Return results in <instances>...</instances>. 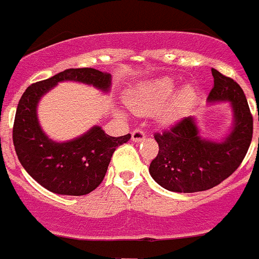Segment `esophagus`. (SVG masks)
Instances as JSON below:
<instances>
[{"label": "esophagus", "mask_w": 259, "mask_h": 259, "mask_svg": "<svg viewBox=\"0 0 259 259\" xmlns=\"http://www.w3.org/2000/svg\"><path fill=\"white\" fill-rule=\"evenodd\" d=\"M131 136H132V141H135V143H139V141H141L145 139V132H144L143 130H140V128H136V130H134V131H132Z\"/></svg>", "instance_id": "obj_1"}]
</instances>
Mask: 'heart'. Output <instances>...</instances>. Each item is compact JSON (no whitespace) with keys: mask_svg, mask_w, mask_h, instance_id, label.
Instances as JSON below:
<instances>
[{"mask_svg":"<svg viewBox=\"0 0 259 259\" xmlns=\"http://www.w3.org/2000/svg\"><path fill=\"white\" fill-rule=\"evenodd\" d=\"M175 91V83L170 77H162V79L153 80L149 83L144 84L137 89V92L131 100V106L136 111L150 113L158 109L159 106L171 97ZM194 97V91L189 87L180 89L174 97L172 102L166 110V119L172 120L182 113L185 107L188 106Z\"/></svg>","mask_w":259,"mask_h":259,"instance_id":"1","label":"heart"}]
</instances>
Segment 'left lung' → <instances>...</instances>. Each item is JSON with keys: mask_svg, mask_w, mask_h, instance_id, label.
Returning <instances> with one entry per match:
<instances>
[{"mask_svg": "<svg viewBox=\"0 0 259 259\" xmlns=\"http://www.w3.org/2000/svg\"><path fill=\"white\" fill-rule=\"evenodd\" d=\"M214 85L210 102L230 101L235 124L223 143L203 140L192 116L180 119L163 132H155L159 150L149 172L158 184L171 192L193 193L221 184L232 175L248 153L253 137V115L241 87L211 68ZM259 122V115H258Z\"/></svg>", "mask_w": 259, "mask_h": 259, "instance_id": "8db88e82", "label": "left lung"}]
</instances>
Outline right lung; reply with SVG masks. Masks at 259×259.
<instances>
[{"mask_svg": "<svg viewBox=\"0 0 259 259\" xmlns=\"http://www.w3.org/2000/svg\"><path fill=\"white\" fill-rule=\"evenodd\" d=\"M63 80H75L109 91L111 75L96 68H68L33 83L20 97L13 127V143L24 170L48 191L66 196H84L95 191L106 175L113 153L131 135L113 137L101 127L67 143H54L41 131L36 106L41 96Z\"/></svg>", "mask_w": 259, "mask_h": 259, "instance_id": "add662e5", "label": "right lung"}]
</instances>
